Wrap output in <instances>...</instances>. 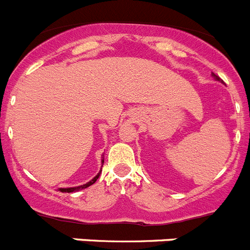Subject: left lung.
Masks as SVG:
<instances>
[{"label": "left lung", "instance_id": "8db88e82", "mask_svg": "<svg viewBox=\"0 0 250 250\" xmlns=\"http://www.w3.org/2000/svg\"><path fill=\"white\" fill-rule=\"evenodd\" d=\"M211 76H213L216 81H220V79H219V77H218V76H216L215 74H211Z\"/></svg>", "mask_w": 250, "mask_h": 250}]
</instances>
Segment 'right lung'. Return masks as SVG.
Segmentation results:
<instances>
[{"instance_id": "1", "label": "right lung", "mask_w": 250, "mask_h": 250, "mask_svg": "<svg viewBox=\"0 0 250 250\" xmlns=\"http://www.w3.org/2000/svg\"><path fill=\"white\" fill-rule=\"evenodd\" d=\"M101 163H104V156H103V159H101ZM100 174H101V170L98 173V175L95 176L94 179H91V180H90L89 183H86V184L79 185V187H72V188H60L59 190L61 191V193H74V191L83 190V189H85V188H89L90 185L94 184V183L96 182V180H98V179H99V176H100Z\"/></svg>"}]
</instances>
